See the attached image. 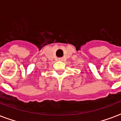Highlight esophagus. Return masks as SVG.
I'll list each match as a JSON object with an SVG mask.
<instances>
[{"instance_id": "obj_1", "label": "esophagus", "mask_w": 121, "mask_h": 121, "mask_svg": "<svg viewBox=\"0 0 121 121\" xmlns=\"http://www.w3.org/2000/svg\"><path fill=\"white\" fill-rule=\"evenodd\" d=\"M58 60H59V61H63V58H58Z\"/></svg>"}]
</instances>
